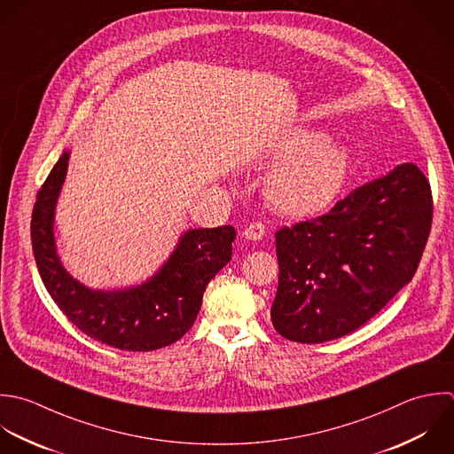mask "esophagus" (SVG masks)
<instances>
[{"mask_svg": "<svg viewBox=\"0 0 454 454\" xmlns=\"http://www.w3.org/2000/svg\"><path fill=\"white\" fill-rule=\"evenodd\" d=\"M265 231H267L265 224L260 223V221H256V223H251V224L244 230V237H246L247 240L256 242V240H262V239H263Z\"/></svg>", "mask_w": 454, "mask_h": 454, "instance_id": "1", "label": "esophagus"}]
</instances>
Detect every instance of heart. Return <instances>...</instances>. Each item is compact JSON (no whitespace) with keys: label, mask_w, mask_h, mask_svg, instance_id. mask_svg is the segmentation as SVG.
<instances>
[{"label":"heart","mask_w":454,"mask_h":454,"mask_svg":"<svg viewBox=\"0 0 454 454\" xmlns=\"http://www.w3.org/2000/svg\"><path fill=\"white\" fill-rule=\"evenodd\" d=\"M274 155L281 162L267 175L263 196L276 212L288 217L318 215L343 192L350 155L324 132L297 130Z\"/></svg>","instance_id":"b5f03b06"}]
</instances>
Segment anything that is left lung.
<instances>
[{
    "label": "left lung",
    "instance_id": "1",
    "mask_svg": "<svg viewBox=\"0 0 454 454\" xmlns=\"http://www.w3.org/2000/svg\"><path fill=\"white\" fill-rule=\"evenodd\" d=\"M432 189L405 162L311 221L276 231L274 329L324 343L372 320L414 278L432 230Z\"/></svg>",
    "mask_w": 454,
    "mask_h": 454
}]
</instances>
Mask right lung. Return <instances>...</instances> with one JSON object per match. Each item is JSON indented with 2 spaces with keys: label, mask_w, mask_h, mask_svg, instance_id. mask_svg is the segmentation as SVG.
I'll return each mask as SVG.
<instances>
[{
  "label": "right lung",
  "mask_w": 454,
  "mask_h": 454,
  "mask_svg": "<svg viewBox=\"0 0 454 454\" xmlns=\"http://www.w3.org/2000/svg\"><path fill=\"white\" fill-rule=\"evenodd\" d=\"M63 152L36 194L31 244L40 278L67 318L98 343L150 352L178 341L194 324L210 279L231 260L233 226L187 230L166 263L145 283L123 290H93L74 279L59 262L54 210L67 176Z\"/></svg>",
  "instance_id": "add662e5"
}]
</instances>
